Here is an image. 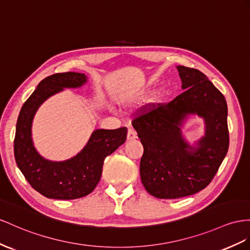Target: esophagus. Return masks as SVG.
<instances>
[{"mask_svg": "<svg viewBox=\"0 0 250 250\" xmlns=\"http://www.w3.org/2000/svg\"><path fill=\"white\" fill-rule=\"evenodd\" d=\"M137 137V134H136V131L134 130V129H129V131H127V135H126V138H127V140H133V139H135Z\"/></svg>", "mask_w": 250, "mask_h": 250, "instance_id": "1", "label": "esophagus"}]
</instances>
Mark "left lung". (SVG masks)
Listing matches in <instances>:
<instances>
[{"instance_id": "left-lung-1", "label": "left lung", "mask_w": 250, "mask_h": 250, "mask_svg": "<svg viewBox=\"0 0 250 250\" xmlns=\"http://www.w3.org/2000/svg\"><path fill=\"white\" fill-rule=\"evenodd\" d=\"M186 89L167 104H148L132 120L144 146L140 178L157 198H180L206 188L229 146L225 97L198 69L177 66ZM205 119L207 134L194 149L184 142L180 126L188 114Z\"/></svg>"}]
</instances>
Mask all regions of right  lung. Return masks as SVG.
Listing matches in <instances>:
<instances>
[{"label":"right lung","mask_w":250,"mask_h":250,"mask_svg":"<svg viewBox=\"0 0 250 250\" xmlns=\"http://www.w3.org/2000/svg\"><path fill=\"white\" fill-rule=\"evenodd\" d=\"M85 82V75L80 73L50 75L39 83L19 114L14 142L16 163L30 186L45 197L75 200L91 193L100 181L105 157L126 139L125 126L100 129L94 131L84 149L68 161L49 162L38 154L30 130L38 107L64 87H78Z\"/></svg>","instance_id":"add662e5"}]
</instances>
